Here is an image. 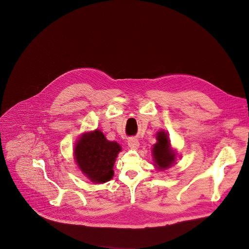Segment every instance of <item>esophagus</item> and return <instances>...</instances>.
<instances>
[{
  "instance_id": "obj_1",
  "label": "esophagus",
  "mask_w": 249,
  "mask_h": 249,
  "mask_svg": "<svg viewBox=\"0 0 249 249\" xmlns=\"http://www.w3.org/2000/svg\"><path fill=\"white\" fill-rule=\"evenodd\" d=\"M127 144H128V147L130 149H133V150H138L139 147H140L139 141L137 139H135V138H130L128 140V142H127Z\"/></svg>"
}]
</instances>
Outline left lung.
I'll return each instance as SVG.
<instances>
[{"label": "left lung", "instance_id": "obj_1", "mask_svg": "<svg viewBox=\"0 0 249 249\" xmlns=\"http://www.w3.org/2000/svg\"><path fill=\"white\" fill-rule=\"evenodd\" d=\"M157 142L152 148L154 167L159 171H164L176 164L177 152L172 148L169 135L166 130L160 129L157 135Z\"/></svg>", "mask_w": 249, "mask_h": 249}]
</instances>
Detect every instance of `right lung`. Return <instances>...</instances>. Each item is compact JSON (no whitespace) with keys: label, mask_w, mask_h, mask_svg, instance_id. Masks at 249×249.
Instances as JSON below:
<instances>
[{"label":"right lung","mask_w":249,"mask_h":249,"mask_svg":"<svg viewBox=\"0 0 249 249\" xmlns=\"http://www.w3.org/2000/svg\"><path fill=\"white\" fill-rule=\"evenodd\" d=\"M122 147L115 141H108L100 129L85 131L75 142L73 156L84 176L94 184L112 179L113 166Z\"/></svg>","instance_id":"add662e5"}]
</instances>
